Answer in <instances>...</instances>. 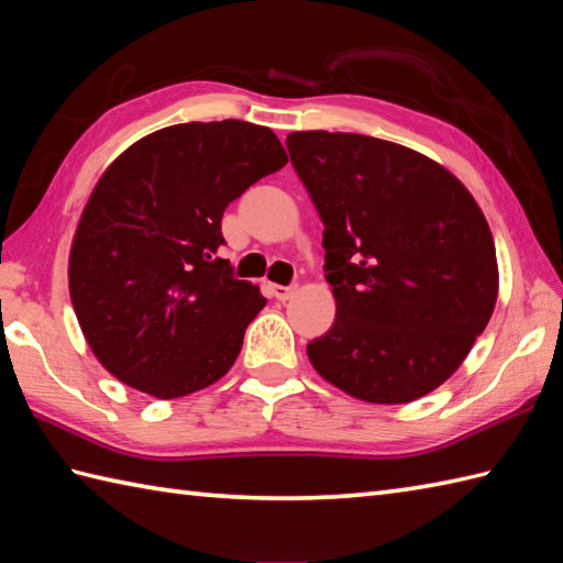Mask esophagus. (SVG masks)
Returning <instances> with one entry per match:
<instances>
[{"mask_svg":"<svg viewBox=\"0 0 563 563\" xmlns=\"http://www.w3.org/2000/svg\"><path fill=\"white\" fill-rule=\"evenodd\" d=\"M269 294L277 298V301H289L296 294V286H282V284H269Z\"/></svg>","mask_w":563,"mask_h":563,"instance_id":"esophagus-1","label":"esophagus"}]
</instances>
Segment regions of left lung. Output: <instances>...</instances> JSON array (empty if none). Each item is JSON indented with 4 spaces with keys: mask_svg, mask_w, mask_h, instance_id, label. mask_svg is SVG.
Instances as JSON below:
<instances>
[{
    "mask_svg": "<svg viewBox=\"0 0 563 563\" xmlns=\"http://www.w3.org/2000/svg\"><path fill=\"white\" fill-rule=\"evenodd\" d=\"M291 164L324 223L336 318L308 344L320 376L373 405H405L460 368L498 296L479 205L415 148L352 132H291Z\"/></svg>",
    "mask_w": 563,
    "mask_h": 563,
    "instance_id": "1",
    "label": "left lung"
}]
</instances>
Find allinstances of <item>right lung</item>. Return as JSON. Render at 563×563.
Segmentation results:
<instances>
[{
    "mask_svg": "<svg viewBox=\"0 0 563 563\" xmlns=\"http://www.w3.org/2000/svg\"><path fill=\"white\" fill-rule=\"evenodd\" d=\"M277 134L243 120L170 124L112 161L69 250V296L91 352L158 399L217 383L267 298L235 279L221 217L286 166Z\"/></svg>",
    "mask_w": 563,
    "mask_h": 563,
    "instance_id": "add662e5",
    "label": "right lung"
}]
</instances>
